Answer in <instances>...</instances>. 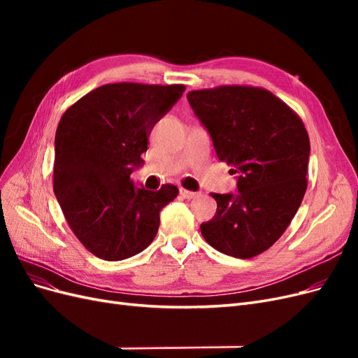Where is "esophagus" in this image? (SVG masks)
I'll return each instance as SVG.
<instances>
[{
    "label": "esophagus",
    "mask_w": 358,
    "mask_h": 358,
    "mask_svg": "<svg viewBox=\"0 0 358 358\" xmlns=\"http://www.w3.org/2000/svg\"><path fill=\"white\" fill-rule=\"evenodd\" d=\"M179 194H180L183 199H188V200L196 199L199 196V192H194V191H189V189H185V188H180Z\"/></svg>",
    "instance_id": "34e87169"
}]
</instances>
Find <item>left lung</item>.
<instances>
[{"mask_svg": "<svg viewBox=\"0 0 358 358\" xmlns=\"http://www.w3.org/2000/svg\"><path fill=\"white\" fill-rule=\"evenodd\" d=\"M220 161L237 176V194H215L204 241L236 258L264 252L284 234L308 187L309 136L299 115L263 88L224 85L188 92Z\"/></svg>", "mask_w": 358, "mask_h": 358, "instance_id": "obj_1", "label": "left lung"}]
</instances>
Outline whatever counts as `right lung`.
Here are the masks:
<instances>
[{"instance_id": "add662e5", "label": "right lung", "mask_w": 358, "mask_h": 358, "mask_svg": "<svg viewBox=\"0 0 358 358\" xmlns=\"http://www.w3.org/2000/svg\"><path fill=\"white\" fill-rule=\"evenodd\" d=\"M185 91L183 85L109 83L62 115L55 134L53 192L71 231L91 254L119 262L142 252L157 236L159 212L175 185L138 188L148 137Z\"/></svg>"}]
</instances>
